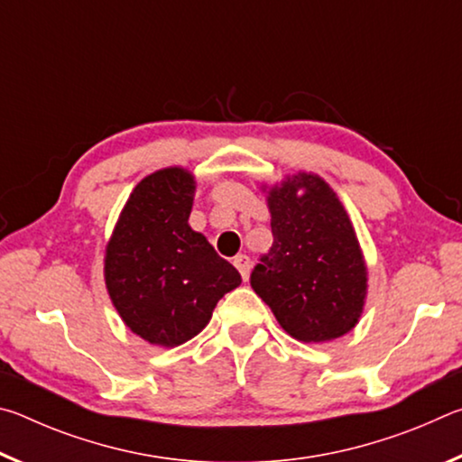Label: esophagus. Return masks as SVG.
<instances>
[{
	"instance_id": "1",
	"label": "esophagus",
	"mask_w": 462,
	"mask_h": 462,
	"mask_svg": "<svg viewBox=\"0 0 462 462\" xmlns=\"http://www.w3.org/2000/svg\"><path fill=\"white\" fill-rule=\"evenodd\" d=\"M234 267L238 269V273L242 275V279L248 281V275H250V259L246 254H238L234 256Z\"/></svg>"
}]
</instances>
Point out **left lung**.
<instances>
[{
    "label": "left lung",
    "instance_id": "1",
    "mask_svg": "<svg viewBox=\"0 0 462 462\" xmlns=\"http://www.w3.org/2000/svg\"><path fill=\"white\" fill-rule=\"evenodd\" d=\"M273 248L256 264L250 285L279 326L300 342H330L363 316L369 269L346 208L316 173L297 171L261 183Z\"/></svg>",
    "mask_w": 462,
    "mask_h": 462
}]
</instances>
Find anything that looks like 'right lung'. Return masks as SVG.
<instances>
[{"instance_id":"1","label":"right lung","mask_w":462,"mask_h":462,"mask_svg":"<svg viewBox=\"0 0 462 462\" xmlns=\"http://www.w3.org/2000/svg\"><path fill=\"white\" fill-rule=\"evenodd\" d=\"M195 175L179 165L146 175L116 222L104 254L112 306L132 334L175 348L212 319L240 273L189 226Z\"/></svg>"}]
</instances>
